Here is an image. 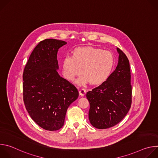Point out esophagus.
I'll use <instances>...</instances> for the list:
<instances>
[{
    "label": "esophagus",
    "instance_id": "34e87169",
    "mask_svg": "<svg viewBox=\"0 0 158 158\" xmlns=\"http://www.w3.org/2000/svg\"><path fill=\"white\" fill-rule=\"evenodd\" d=\"M79 94L81 96H84L85 95V94L86 93V89H84V88H81L79 91Z\"/></svg>",
    "mask_w": 158,
    "mask_h": 158
}]
</instances>
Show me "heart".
I'll use <instances>...</instances> for the list:
<instances>
[{
  "label": "heart",
  "mask_w": 158,
  "mask_h": 158,
  "mask_svg": "<svg viewBox=\"0 0 158 158\" xmlns=\"http://www.w3.org/2000/svg\"><path fill=\"white\" fill-rule=\"evenodd\" d=\"M114 65V57L109 51L93 47H79L73 51V56H66L62 62L63 74L69 81H74L81 73L80 84L90 82L99 85L107 80Z\"/></svg>",
  "instance_id": "1"
}]
</instances>
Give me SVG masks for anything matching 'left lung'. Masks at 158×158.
<instances>
[{"label": "left lung", "instance_id": "obj_1", "mask_svg": "<svg viewBox=\"0 0 158 158\" xmlns=\"http://www.w3.org/2000/svg\"><path fill=\"white\" fill-rule=\"evenodd\" d=\"M118 64L106 81L86 94L90 104L89 119L96 128L107 129L126 116L132 102L129 60L119 48Z\"/></svg>", "mask_w": 158, "mask_h": 158}]
</instances>
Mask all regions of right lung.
<instances>
[{"mask_svg": "<svg viewBox=\"0 0 158 158\" xmlns=\"http://www.w3.org/2000/svg\"><path fill=\"white\" fill-rule=\"evenodd\" d=\"M66 42L40 41L32 52L23 73V99L33 121L48 131L60 129L70 104L79 96L77 88L57 73V54Z\"/></svg>", "mask_w": 158, "mask_h": 158, "instance_id": "1", "label": "right lung"}]
</instances>
